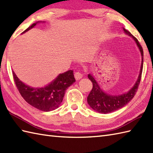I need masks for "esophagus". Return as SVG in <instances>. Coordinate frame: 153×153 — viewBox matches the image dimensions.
<instances>
[{"instance_id":"1","label":"esophagus","mask_w":153,"mask_h":153,"mask_svg":"<svg viewBox=\"0 0 153 153\" xmlns=\"http://www.w3.org/2000/svg\"><path fill=\"white\" fill-rule=\"evenodd\" d=\"M74 76H75V78H76L77 80H79L81 78H82L83 74L81 73L80 71H76L74 74Z\"/></svg>"}]
</instances>
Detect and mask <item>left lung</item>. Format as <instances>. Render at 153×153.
<instances>
[{"label": "left lung", "instance_id": "1", "mask_svg": "<svg viewBox=\"0 0 153 153\" xmlns=\"http://www.w3.org/2000/svg\"><path fill=\"white\" fill-rule=\"evenodd\" d=\"M123 31L127 35H129L134 39L139 47V51L141 52L142 61L140 73H139L138 79L135 83L134 86L128 93L120 95H110L108 94H106L100 88L99 84L97 83L96 80L94 79V77L91 75H88L89 79L93 83V88L89 94L88 97H87V102L94 110L101 114H107L116 111V110L121 108L126 105L135 95L138 89L139 83H140L143 66V48L138 40L130 32L125 30L124 28H123Z\"/></svg>", "mask_w": 153, "mask_h": 153}]
</instances>
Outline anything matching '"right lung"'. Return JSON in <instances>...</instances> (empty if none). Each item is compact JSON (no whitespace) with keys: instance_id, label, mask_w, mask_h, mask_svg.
Masks as SVG:
<instances>
[{"instance_id":"1","label":"right lung","mask_w":153,"mask_h":153,"mask_svg":"<svg viewBox=\"0 0 153 153\" xmlns=\"http://www.w3.org/2000/svg\"><path fill=\"white\" fill-rule=\"evenodd\" d=\"M37 24V22L32 24L22 33L31 30ZM12 74L16 85L25 101L35 108L45 112L51 111L58 108L62 101L66 90L76 82L74 71L68 70L58 75L56 78L48 85L41 88H33L22 82L14 71Z\"/></svg>"}]
</instances>
